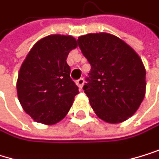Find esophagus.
<instances>
[{
	"mask_svg": "<svg viewBox=\"0 0 159 159\" xmlns=\"http://www.w3.org/2000/svg\"><path fill=\"white\" fill-rule=\"evenodd\" d=\"M84 83H85V81H84V79H83V78L78 79V80L76 81V85L78 86V88L80 89H82V88H83V86H84Z\"/></svg>",
	"mask_w": 159,
	"mask_h": 159,
	"instance_id": "34e87169",
	"label": "esophagus"
}]
</instances>
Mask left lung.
Instances as JSON below:
<instances>
[{
	"instance_id": "8db88e82",
	"label": "left lung",
	"mask_w": 159,
	"mask_h": 159,
	"mask_svg": "<svg viewBox=\"0 0 159 159\" xmlns=\"http://www.w3.org/2000/svg\"><path fill=\"white\" fill-rule=\"evenodd\" d=\"M91 65L84 86L95 114L108 123L128 120L146 91V70L135 50L108 33L87 34L77 39Z\"/></svg>"
}]
</instances>
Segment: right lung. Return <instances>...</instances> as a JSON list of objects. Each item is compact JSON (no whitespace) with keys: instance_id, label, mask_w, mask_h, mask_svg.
<instances>
[{"instance_id":"1","label":"right lung","mask_w":159,"mask_h":159,"mask_svg":"<svg viewBox=\"0 0 159 159\" xmlns=\"http://www.w3.org/2000/svg\"><path fill=\"white\" fill-rule=\"evenodd\" d=\"M76 47L71 36L50 35L26 55L19 71L17 93L23 110L35 121L52 125L70 109L79 90L66 60Z\"/></svg>"}]
</instances>
